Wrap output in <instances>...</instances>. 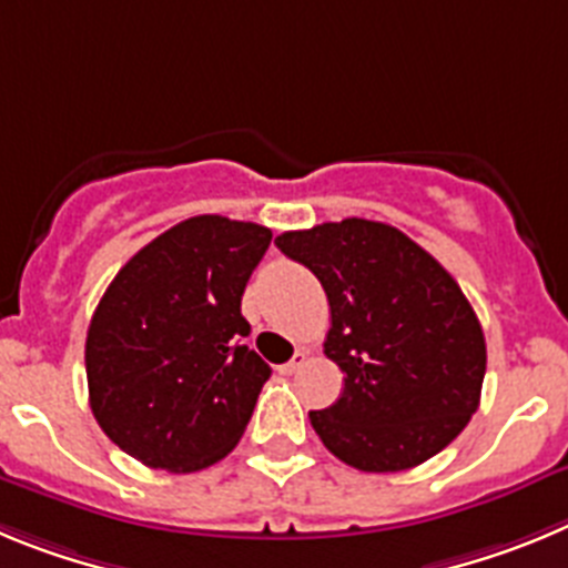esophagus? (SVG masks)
<instances>
[{
	"mask_svg": "<svg viewBox=\"0 0 568 568\" xmlns=\"http://www.w3.org/2000/svg\"><path fill=\"white\" fill-rule=\"evenodd\" d=\"M305 365H308V354H305V351H296L294 359L285 362V365H280V373H285V376H294V373L303 371Z\"/></svg>",
	"mask_w": 568,
	"mask_h": 568,
	"instance_id": "obj_1",
	"label": "esophagus"
}]
</instances>
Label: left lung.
<instances>
[{"label":"left lung","instance_id":"1","mask_svg":"<svg viewBox=\"0 0 568 568\" xmlns=\"http://www.w3.org/2000/svg\"><path fill=\"white\" fill-rule=\"evenodd\" d=\"M274 243L331 305L325 356L345 387L308 413L322 444L362 473H402L442 453L478 410L487 373L481 322L456 280L405 232L362 217Z\"/></svg>","mask_w":568,"mask_h":568}]
</instances>
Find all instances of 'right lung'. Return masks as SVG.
Returning <instances> with one entry per match:
<instances>
[{
	"label": "right lung",
	"instance_id": "1",
	"mask_svg": "<svg viewBox=\"0 0 568 568\" xmlns=\"http://www.w3.org/2000/svg\"><path fill=\"white\" fill-rule=\"evenodd\" d=\"M272 229L197 214L158 234L115 274L90 320L95 422L152 469L197 473L240 442L272 367L243 345L248 277Z\"/></svg>",
	"mask_w": 568,
	"mask_h": 568
}]
</instances>
